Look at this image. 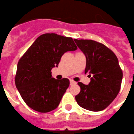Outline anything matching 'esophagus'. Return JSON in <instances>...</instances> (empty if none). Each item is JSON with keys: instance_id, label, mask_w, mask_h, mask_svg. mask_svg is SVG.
<instances>
[{"instance_id": "34e87169", "label": "esophagus", "mask_w": 134, "mask_h": 134, "mask_svg": "<svg viewBox=\"0 0 134 134\" xmlns=\"http://www.w3.org/2000/svg\"><path fill=\"white\" fill-rule=\"evenodd\" d=\"M74 83H75V81L70 79V85H72V84H74Z\"/></svg>"}]
</instances>
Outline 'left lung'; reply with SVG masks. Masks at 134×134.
Listing matches in <instances>:
<instances>
[{
  "instance_id": "8db88e82",
  "label": "left lung",
  "mask_w": 134,
  "mask_h": 134,
  "mask_svg": "<svg viewBox=\"0 0 134 134\" xmlns=\"http://www.w3.org/2000/svg\"><path fill=\"white\" fill-rule=\"evenodd\" d=\"M86 59L85 73L91 82H78L81 91L75 96L79 106L98 112L105 109L119 93L123 74L117 56L105 45L93 40L74 39ZM92 76L91 77L90 76Z\"/></svg>"
}]
</instances>
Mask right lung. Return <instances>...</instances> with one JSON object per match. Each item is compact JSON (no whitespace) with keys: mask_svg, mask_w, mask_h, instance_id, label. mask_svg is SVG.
I'll return each instance as SVG.
<instances>
[{"mask_svg":"<svg viewBox=\"0 0 134 134\" xmlns=\"http://www.w3.org/2000/svg\"><path fill=\"white\" fill-rule=\"evenodd\" d=\"M77 49L74 40L56 34L38 37L17 64L15 84L27 105L39 112H48L59 105L69 80L52 76L62 56Z\"/></svg>","mask_w":134,"mask_h":134,"instance_id":"1","label":"right lung"}]
</instances>
